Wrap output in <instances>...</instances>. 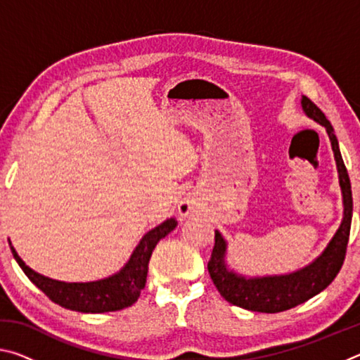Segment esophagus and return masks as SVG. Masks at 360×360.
<instances>
[{
    "label": "esophagus",
    "mask_w": 360,
    "mask_h": 360,
    "mask_svg": "<svg viewBox=\"0 0 360 360\" xmlns=\"http://www.w3.org/2000/svg\"><path fill=\"white\" fill-rule=\"evenodd\" d=\"M195 210H197V206H195L192 200H184V202H181L178 206V211L182 217L191 216L192 212H195Z\"/></svg>",
    "instance_id": "esophagus-1"
}]
</instances>
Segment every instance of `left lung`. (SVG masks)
Returning a JSON list of instances; mask_svg holds the SVG:
<instances>
[{
	"mask_svg": "<svg viewBox=\"0 0 360 360\" xmlns=\"http://www.w3.org/2000/svg\"><path fill=\"white\" fill-rule=\"evenodd\" d=\"M302 108L308 117L326 127L328 138H330L333 155L335 160H337L341 193H343V222H341L332 241L328 243L326 251L313 264L295 273H290V275L249 279L230 271L225 265L224 257L227 245H225L222 235L216 230L214 248H212L211 259L208 262L210 276L217 288L219 294L225 300L235 304V307L249 309V311L279 313L304 303L311 297L318 295L333 281L346 257L352 219V192L348 169H346L343 158H341L337 136H335L326 114L308 96L302 98Z\"/></svg>",
	"mask_w": 360,
	"mask_h": 360,
	"instance_id": "1",
	"label": "left lung"
}]
</instances>
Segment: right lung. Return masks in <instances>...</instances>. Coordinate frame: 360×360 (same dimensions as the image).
Returning a JSON list of instances; mask_svg holds the SVG:
<instances>
[{"instance_id": "1", "label": "right lung", "mask_w": 360, "mask_h": 360, "mask_svg": "<svg viewBox=\"0 0 360 360\" xmlns=\"http://www.w3.org/2000/svg\"><path fill=\"white\" fill-rule=\"evenodd\" d=\"M176 225L178 222L174 219H168L154 230L148 231L133 251L130 260L119 273L94 283H62L42 276L25 265V262L17 255L11 243L9 246L17 264L20 265L30 281L44 292L53 303L79 313L119 311V309L131 307L138 300L146 285V279H148V266L152 251L158 241L174 230Z\"/></svg>"}]
</instances>
